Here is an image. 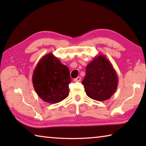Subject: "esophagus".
<instances>
[{
  "mask_svg": "<svg viewBox=\"0 0 146 146\" xmlns=\"http://www.w3.org/2000/svg\"><path fill=\"white\" fill-rule=\"evenodd\" d=\"M74 81H75V82H80L81 77L80 76H78V77H76V78L74 79Z\"/></svg>",
  "mask_w": 146,
  "mask_h": 146,
  "instance_id": "esophagus-1",
  "label": "esophagus"
}]
</instances>
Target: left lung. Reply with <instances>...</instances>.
Returning a JSON list of instances; mask_svg holds the SVG:
<instances>
[{
    "mask_svg": "<svg viewBox=\"0 0 146 146\" xmlns=\"http://www.w3.org/2000/svg\"><path fill=\"white\" fill-rule=\"evenodd\" d=\"M82 84L89 97L103 101L110 98L117 90L118 77L111 64L105 56L96 57L86 67Z\"/></svg>",
    "mask_w": 146,
    "mask_h": 146,
    "instance_id": "8db88e82",
    "label": "left lung"
}]
</instances>
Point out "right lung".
<instances>
[{"label": "right lung", "instance_id": "obj_1", "mask_svg": "<svg viewBox=\"0 0 146 146\" xmlns=\"http://www.w3.org/2000/svg\"><path fill=\"white\" fill-rule=\"evenodd\" d=\"M32 80L36 93L46 102H59L69 95L70 71L51 53L44 56L39 62Z\"/></svg>", "mask_w": 146, "mask_h": 146}]
</instances>
